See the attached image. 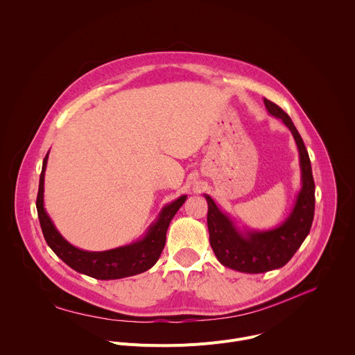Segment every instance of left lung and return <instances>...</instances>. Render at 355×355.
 <instances>
[{
  "instance_id": "obj_1",
  "label": "left lung",
  "mask_w": 355,
  "mask_h": 355,
  "mask_svg": "<svg viewBox=\"0 0 355 355\" xmlns=\"http://www.w3.org/2000/svg\"><path fill=\"white\" fill-rule=\"evenodd\" d=\"M263 103L268 112L280 118L291 130L300 151L302 189L291 215L282 226L273 230L243 236L236 230L232 220L218 209L214 200L205 196L209 243L216 258L222 265L245 273H262L286 265L308 236L315 211V183L304 141L290 116L279 105L266 98H263Z\"/></svg>"
}]
</instances>
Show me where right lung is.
I'll list each match as a JSON object with an SVG mask.
<instances>
[{
	"label": "right lung",
	"instance_id": "right-lung-1",
	"mask_svg": "<svg viewBox=\"0 0 355 355\" xmlns=\"http://www.w3.org/2000/svg\"><path fill=\"white\" fill-rule=\"evenodd\" d=\"M49 154L43 161V169L40 173L39 193L36 200L37 214L40 226L44 234L47 244L51 250L72 269L85 273L87 276L110 280V279H121L126 276L139 275L150 269L159 258L165 241H166V230L168 226L179 211V208L186 201V196L179 197L176 201L169 204L161 212L159 219L155 225L151 226L146 237L132 245L103 251V252H89L79 250L69 244L55 229L50 216L47 215L43 205V191H44V172L47 165Z\"/></svg>",
	"mask_w": 355,
	"mask_h": 355
}]
</instances>
